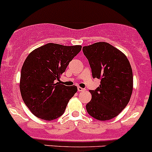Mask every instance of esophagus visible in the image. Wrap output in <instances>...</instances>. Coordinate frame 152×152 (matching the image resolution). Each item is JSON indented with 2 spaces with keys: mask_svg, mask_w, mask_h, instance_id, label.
Returning <instances> with one entry per match:
<instances>
[{
  "mask_svg": "<svg viewBox=\"0 0 152 152\" xmlns=\"http://www.w3.org/2000/svg\"><path fill=\"white\" fill-rule=\"evenodd\" d=\"M85 90V89L84 88H81V87H77V91H83Z\"/></svg>",
  "mask_w": 152,
  "mask_h": 152,
  "instance_id": "34e87169",
  "label": "esophagus"
}]
</instances>
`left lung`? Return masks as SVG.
Returning <instances> with one entry per match:
<instances>
[{"instance_id":"left-lung-1","label":"left lung","mask_w":152,"mask_h":152,"mask_svg":"<svg viewBox=\"0 0 152 152\" xmlns=\"http://www.w3.org/2000/svg\"><path fill=\"white\" fill-rule=\"evenodd\" d=\"M94 78L100 79L96 90H90L91 100L88 113L100 121L117 116L130 99L133 89L132 70L128 58L107 42H96L83 48Z\"/></svg>"}]
</instances>
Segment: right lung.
Masks as SVG:
<instances>
[{"instance_id":"obj_1","label":"right lung","mask_w":152,"mask_h":152,"mask_svg":"<svg viewBox=\"0 0 152 152\" xmlns=\"http://www.w3.org/2000/svg\"><path fill=\"white\" fill-rule=\"evenodd\" d=\"M81 48V45L48 43L27 56L21 69L20 89L23 102L34 115L51 121L64 113L77 88L61 84L60 78Z\"/></svg>"}]
</instances>
